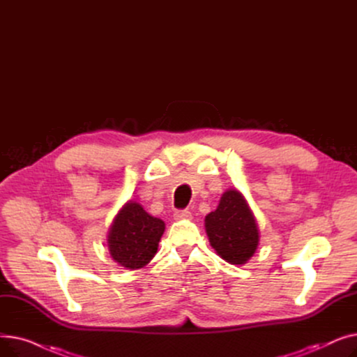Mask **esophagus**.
<instances>
[{
  "instance_id": "34e87169",
  "label": "esophagus",
  "mask_w": 357,
  "mask_h": 357,
  "mask_svg": "<svg viewBox=\"0 0 357 357\" xmlns=\"http://www.w3.org/2000/svg\"><path fill=\"white\" fill-rule=\"evenodd\" d=\"M174 218L175 220H191L192 214L188 210H182V211H176L174 214Z\"/></svg>"
}]
</instances>
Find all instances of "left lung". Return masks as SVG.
I'll use <instances>...</instances> for the list:
<instances>
[{
	"instance_id": "left-lung-1",
	"label": "left lung",
	"mask_w": 357,
	"mask_h": 357,
	"mask_svg": "<svg viewBox=\"0 0 357 357\" xmlns=\"http://www.w3.org/2000/svg\"><path fill=\"white\" fill-rule=\"evenodd\" d=\"M211 248L230 265H245L259 246V227L248 199L238 190L229 188L217 210L205 215Z\"/></svg>"
}]
</instances>
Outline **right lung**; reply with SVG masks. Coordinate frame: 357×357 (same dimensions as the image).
<instances>
[{
    "instance_id": "right-lung-1",
    "label": "right lung",
    "mask_w": 357,
    "mask_h": 357,
    "mask_svg": "<svg viewBox=\"0 0 357 357\" xmlns=\"http://www.w3.org/2000/svg\"><path fill=\"white\" fill-rule=\"evenodd\" d=\"M163 231L165 221L150 215L137 201L130 199L108 230L109 256L124 269H142L155 257Z\"/></svg>"
}]
</instances>
